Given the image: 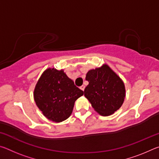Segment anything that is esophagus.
I'll return each mask as SVG.
<instances>
[{
    "mask_svg": "<svg viewBox=\"0 0 159 159\" xmlns=\"http://www.w3.org/2000/svg\"><path fill=\"white\" fill-rule=\"evenodd\" d=\"M80 89L81 90H83V91H84V89H85V86L84 85H81L80 87Z\"/></svg>",
    "mask_w": 159,
    "mask_h": 159,
    "instance_id": "1",
    "label": "esophagus"
}]
</instances>
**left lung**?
I'll list each match as a JSON object with an SVG mask.
<instances>
[{
	"instance_id": "8db88e82",
	"label": "left lung",
	"mask_w": 159,
	"mask_h": 159,
	"mask_svg": "<svg viewBox=\"0 0 159 159\" xmlns=\"http://www.w3.org/2000/svg\"><path fill=\"white\" fill-rule=\"evenodd\" d=\"M85 80L89 84L84 95L98 114L107 116L122 106L125 97L124 83L107 64L88 71Z\"/></svg>"
}]
</instances>
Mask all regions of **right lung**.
<instances>
[{
  "instance_id": "1",
  "label": "right lung",
  "mask_w": 159,
  "mask_h": 159,
  "mask_svg": "<svg viewBox=\"0 0 159 159\" xmlns=\"http://www.w3.org/2000/svg\"><path fill=\"white\" fill-rule=\"evenodd\" d=\"M83 91L74 85L62 69L49 68L40 77L34 91V100L48 120L61 122L71 116L75 101Z\"/></svg>"
}]
</instances>
